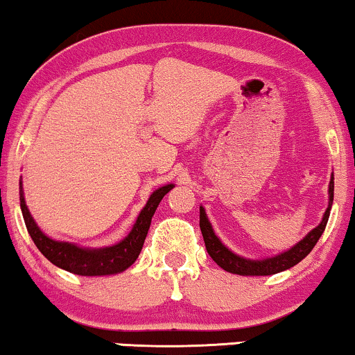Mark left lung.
I'll return each instance as SVG.
<instances>
[{"instance_id":"8db88e82","label":"left lung","mask_w":355,"mask_h":355,"mask_svg":"<svg viewBox=\"0 0 355 355\" xmlns=\"http://www.w3.org/2000/svg\"><path fill=\"white\" fill-rule=\"evenodd\" d=\"M333 198H334V175H331L329 182V205H327V209L322 216L321 223L318 224L313 231H309L306 236L303 237L298 244H295L293 248L286 250V252H282L275 255V257H268L262 260H250L244 259L241 255L231 252L226 245L219 241V237L214 234L213 227H211V223L208 221V216H206L205 208L200 206V230L201 234H203L206 250H208L209 257L218 263L219 267L224 268L226 272L237 273V275H273V273L284 272L286 268H291L297 266L298 262L306 257V255L311 252L313 248L316 245V242L320 241V237L326 230L327 219H329L331 206H333Z\"/></svg>"}]
</instances>
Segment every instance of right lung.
<instances>
[{
	"mask_svg": "<svg viewBox=\"0 0 355 355\" xmlns=\"http://www.w3.org/2000/svg\"><path fill=\"white\" fill-rule=\"evenodd\" d=\"M19 201L22 218H24L26 227H28L29 236L33 237L34 244L42 252L44 257L51 260L53 266L64 268V270L75 273V275L83 277H101V275H113V273L124 272L125 268L131 267L136 259L141 254L142 245H144L147 231L150 227L152 216H154L157 206L167 193L172 190L173 185L160 187L150 195L144 208L136 219V224L132 226L131 232L124 237L118 244L110 245V248L101 249H85L78 245L70 244V242L55 241L44 234L35 224L34 218L31 216L28 206L24 201V193L22 185H19Z\"/></svg>",
	"mask_w": 355,
	"mask_h": 355,
	"instance_id": "obj_1",
	"label": "right lung"
}]
</instances>
